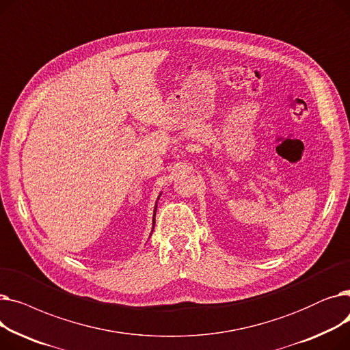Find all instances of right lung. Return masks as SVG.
I'll use <instances>...</instances> for the list:
<instances>
[{"label":"right lung","instance_id":"right-lung-1","mask_svg":"<svg viewBox=\"0 0 350 350\" xmlns=\"http://www.w3.org/2000/svg\"><path fill=\"white\" fill-rule=\"evenodd\" d=\"M154 213H156V210H154ZM154 215H156V214H154Z\"/></svg>","mask_w":350,"mask_h":350}]
</instances>
